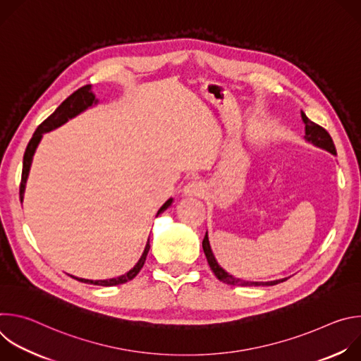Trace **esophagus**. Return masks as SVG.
<instances>
[{
    "label": "esophagus",
    "instance_id": "esophagus-1",
    "mask_svg": "<svg viewBox=\"0 0 361 361\" xmlns=\"http://www.w3.org/2000/svg\"><path fill=\"white\" fill-rule=\"evenodd\" d=\"M204 192V184L200 180H192L184 187V194L185 195H194L200 197Z\"/></svg>",
    "mask_w": 361,
    "mask_h": 361
}]
</instances>
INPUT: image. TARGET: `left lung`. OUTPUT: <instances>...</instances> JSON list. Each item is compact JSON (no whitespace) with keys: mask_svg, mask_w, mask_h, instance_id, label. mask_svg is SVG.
<instances>
[{"mask_svg":"<svg viewBox=\"0 0 361 361\" xmlns=\"http://www.w3.org/2000/svg\"><path fill=\"white\" fill-rule=\"evenodd\" d=\"M301 120L305 126V140L313 142L314 145L317 147H322L327 151H330L331 154H337L336 151V145L333 142V138L330 137V134L327 133L326 128H323L322 126L313 123L310 118H308L302 111H301ZM202 250H204V254L205 257H207V262L214 273V276L223 281V283H227V284H233V286H274V284H279V283H283L286 281L287 279H283V280H276V281H269V283H254V281H244V280H240V279H235L233 276H230L228 273H226L220 266L219 263L216 262L214 255L212 252V248H210V243H209V237H207V233H205V237L202 240Z\"/></svg>","mask_w":361,"mask_h":361,"instance_id":"obj_1","label":"left lung"}]
</instances>
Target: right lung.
Listing matches in <instances>:
<instances>
[{
    "mask_svg": "<svg viewBox=\"0 0 361 361\" xmlns=\"http://www.w3.org/2000/svg\"><path fill=\"white\" fill-rule=\"evenodd\" d=\"M95 101V95L91 92V85H84L81 88H78L77 91H74L68 98H66L61 106L51 114L47 120H44L38 128L35 130V133L32 134L27 148H25V152H24V161H23V174H21V183H20V200L23 202V197H24V188H25V181H27V177H28V171H30V166H31V161H32V156H34V151L42 137L44 133L47 131H51L53 128H57L60 127L61 124H64L68 118L77 116L78 113L84 111L87 107H90L92 102ZM171 198L167 200L164 202L163 207L159 210V214L164 213L171 204ZM148 250H149V241L145 245V250L141 255L140 262L135 264V267L133 270H130L127 274L121 276V277H117V279H111V280H97V281H92V280H84V279H77L74 277L75 280L81 281V283H87V284H95V286H117V284H123V283H127L130 280H133L138 273L140 270L142 269L144 263H145V259H147V254H148Z\"/></svg>",
    "mask_w": 361,
    "mask_h": 361,
    "instance_id": "obj_1",
    "label": "right lung"
}]
</instances>
